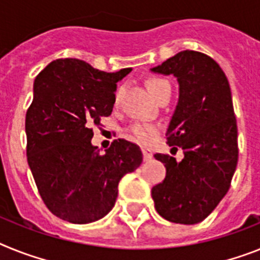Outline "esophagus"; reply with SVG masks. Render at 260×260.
Listing matches in <instances>:
<instances>
[{"label":"esophagus","mask_w":260,"mask_h":260,"mask_svg":"<svg viewBox=\"0 0 260 260\" xmlns=\"http://www.w3.org/2000/svg\"><path fill=\"white\" fill-rule=\"evenodd\" d=\"M141 152H143V157L145 161L150 160V158L153 157V152H152L149 148H143V149H141Z\"/></svg>","instance_id":"34e87169"}]
</instances>
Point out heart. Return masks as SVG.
I'll list each match as a JSON object with an SVG mask.
<instances>
[{
	"label": "heart",
	"instance_id": "heart-1",
	"mask_svg": "<svg viewBox=\"0 0 260 260\" xmlns=\"http://www.w3.org/2000/svg\"><path fill=\"white\" fill-rule=\"evenodd\" d=\"M147 86L154 99H157L167 89H171L169 82L165 79H161V78H150L147 82ZM119 93L120 91H117L116 99L119 98ZM131 134H132L135 140H137L139 143L148 144L156 135V128L152 125H148V124H135V125L131 126Z\"/></svg>",
	"mask_w": 260,
	"mask_h": 260
}]
</instances>
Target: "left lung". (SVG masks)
<instances>
[{"label": "left lung", "instance_id": "8db88e82", "mask_svg": "<svg viewBox=\"0 0 260 260\" xmlns=\"http://www.w3.org/2000/svg\"><path fill=\"white\" fill-rule=\"evenodd\" d=\"M150 71L177 78L180 95L167 144L184 149L178 161L156 153L167 168L152 187L157 213L174 223L204 221L226 196L238 162V129L229 80L217 62L185 50Z\"/></svg>", "mask_w": 260, "mask_h": 260}]
</instances>
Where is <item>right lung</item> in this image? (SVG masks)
<instances>
[{
  "label": "right lung",
  "mask_w": 260,
  "mask_h": 260,
  "mask_svg": "<svg viewBox=\"0 0 260 260\" xmlns=\"http://www.w3.org/2000/svg\"><path fill=\"white\" fill-rule=\"evenodd\" d=\"M131 71L104 73L66 58L52 60L34 80L25 121L27 162L45 205L63 221L89 223L108 214L119 181L143 162L140 148L124 139L104 154L91 144V126L110 116L116 83Z\"/></svg>",
  "instance_id": "obj_1"
}]
</instances>
